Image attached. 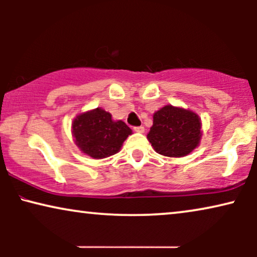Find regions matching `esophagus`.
<instances>
[{"instance_id":"1","label":"esophagus","mask_w":257,"mask_h":257,"mask_svg":"<svg viewBox=\"0 0 257 257\" xmlns=\"http://www.w3.org/2000/svg\"><path fill=\"white\" fill-rule=\"evenodd\" d=\"M137 133H144L145 132V127L144 126H137V127L133 128Z\"/></svg>"}]
</instances>
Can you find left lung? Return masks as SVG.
Masks as SVG:
<instances>
[{"label": "left lung", "mask_w": 257, "mask_h": 257, "mask_svg": "<svg viewBox=\"0 0 257 257\" xmlns=\"http://www.w3.org/2000/svg\"><path fill=\"white\" fill-rule=\"evenodd\" d=\"M201 120L193 111L166 105L153 114L147 139L165 157L180 158L193 152L201 140Z\"/></svg>", "instance_id": "obj_1"}]
</instances>
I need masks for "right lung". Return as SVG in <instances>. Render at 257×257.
Segmentation results:
<instances>
[{
    "instance_id": "right-lung-1",
    "label": "right lung",
    "mask_w": 257,
    "mask_h": 257,
    "mask_svg": "<svg viewBox=\"0 0 257 257\" xmlns=\"http://www.w3.org/2000/svg\"><path fill=\"white\" fill-rule=\"evenodd\" d=\"M130 135L132 130L124 121H114L111 113L100 107L78 114L72 122L76 145L93 159L118 153Z\"/></svg>"
}]
</instances>
